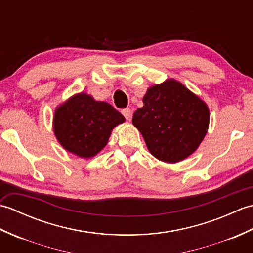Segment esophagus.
Instances as JSON below:
<instances>
[{"mask_svg":"<svg viewBox=\"0 0 253 253\" xmlns=\"http://www.w3.org/2000/svg\"><path fill=\"white\" fill-rule=\"evenodd\" d=\"M122 114H123L124 116H125L126 120H130V117H131V111H130L129 107H126V109H123V110H122Z\"/></svg>","mask_w":253,"mask_h":253,"instance_id":"1","label":"esophagus"}]
</instances>
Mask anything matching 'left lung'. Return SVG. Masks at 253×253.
I'll use <instances>...</instances> for the list:
<instances>
[{
    "mask_svg": "<svg viewBox=\"0 0 253 253\" xmlns=\"http://www.w3.org/2000/svg\"><path fill=\"white\" fill-rule=\"evenodd\" d=\"M143 106L132 116V124L146 141L150 153L168 163L189 157L208 131L207 104L185 85L169 79L149 88Z\"/></svg>",
    "mask_w": 253,
    "mask_h": 253,
    "instance_id": "1",
    "label": "left lung"
}]
</instances>
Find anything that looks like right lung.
Listing matches in <instances>:
<instances>
[{
	"instance_id": "obj_1",
	"label": "right lung",
	"mask_w": 253,
	"mask_h": 253,
	"mask_svg": "<svg viewBox=\"0 0 253 253\" xmlns=\"http://www.w3.org/2000/svg\"><path fill=\"white\" fill-rule=\"evenodd\" d=\"M53 121L62 146L87 159L106 146L112 129L125 122V117L106 102H96L92 96L79 93L57 107Z\"/></svg>"
}]
</instances>
